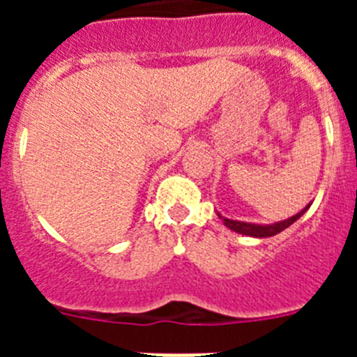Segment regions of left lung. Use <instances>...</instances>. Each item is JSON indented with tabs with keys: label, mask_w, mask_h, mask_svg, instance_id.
<instances>
[{
	"label": "left lung",
	"mask_w": 357,
	"mask_h": 357,
	"mask_svg": "<svg viewBox=\"0 0 357 357\" xmlns=\"http://www.w3.org/2000/svg\"><path fill=\"white\" fill-rule=\"evenodd\" d=\"M309 209V206L305 207L302 213L295 214V216L288 218L284 222H279V223H273V225H255V223H245V222H236V220H227V218H222L223 223L229 227L230 230H236L239 234H245V236H252V238H270V236H275L279 232H282L284 229H288L291 223H295L305 211Z\"/></svg>",
	"instance_id": "left-lung-1"
}]
</instances>
